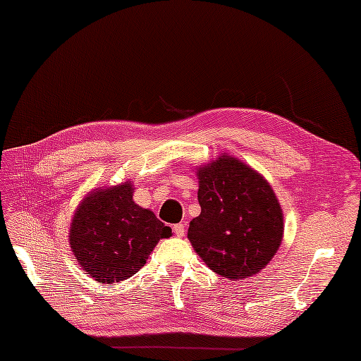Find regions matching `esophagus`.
I'll list each match as a JSON object with an SVG mask.
<instances>
[{"label":"esophagus","mask_w":361,"mask_h":361,"mask_svg":"<svg viewBox=\"0 0 361 361\" xmlns=\"http://www.w3.org/2000/svg\"><path fill=\"white\" fill-rule=\"evenodd\" d=\"M173 233L176 237H183L186 233V226L183 224H176V225H173Z\"/></svg>","instance_id":"34e87169"}]
</instances>
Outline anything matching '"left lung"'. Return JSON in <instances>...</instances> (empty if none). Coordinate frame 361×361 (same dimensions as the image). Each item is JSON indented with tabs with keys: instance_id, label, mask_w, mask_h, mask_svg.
Listing matches in <instances>:
<instances>
[{
	"instance_id": "obj_1",
	"label": "left lung",
	"mask_w": 361,
	"mask_h": 361,
	"mask_svg": "<svg viewBox=\"0 0 361 361\" xmlns=\"http://www.w3.org/2000/svg\"><path fill=\"white\" fill-rule=\"evenodd\" d=\"M200 216L188 239L214 273L245 279L267 267L283 235L281 204L262 175L234 157L198 167Z\"/></svg>"
}]
</instances>
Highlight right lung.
<instances>
[{"label":"right lung","mask_w":361,"mask_h":361,"mask_svg":"<svg viewBox=\"0 0 361 361\" xmlns=\"http://www.w3.org/2000/svg\"><path fill=\"white\" fill-rule=\"evenodd\" d=\"M171 235L155 214L133 202L127 181L83 198L71 221L70 243L82 270L97 282L114 283L140 271L159 239Z\"/></svg>","instance_id":"right-lung-1"}]
</instances>
